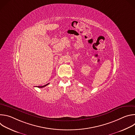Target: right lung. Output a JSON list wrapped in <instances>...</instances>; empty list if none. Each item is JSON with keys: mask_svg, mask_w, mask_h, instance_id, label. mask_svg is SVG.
I'll use <instances>...</instances> for the list:
<instances>
[{"mask_svg": "<svg viewBox=\"0 0 135 135\" xmlns=\"http://www.w3.org/2000/svg\"><path fill=\"white\" fill-rule=\"evenodd\" d=\"M49 84V83H48V84H46V85H43V86H38V88H43V87H45V86H46V85H48V84Z\"/></svg>", "mask_w": 135, "mask_h": 135, "instance_id": "obj_1", "label": "right lung"}]
</instances>
